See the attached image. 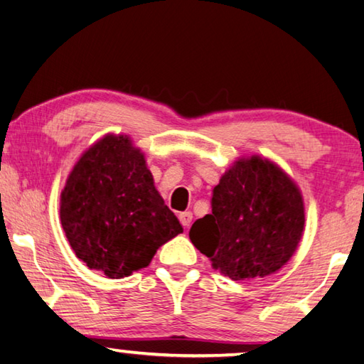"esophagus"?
I'll return each instance as SVG.
<instances>
[{
  "instance_id": "esophagus-1",
  "label": "esophagus",
  "mask_w": 364,
  "mask_h": 364,
  "mask_svg": "<svg viewBox=\"0 0 364 364\" xmlns=\"http://www.w3.org/2000/svg\"><path fill=\"white\" fill-rule=\"evenodd\" d=\"M178 218H180V221L184 228H189L191 223H193V213H191V211H183Z\"/></svg>"
}]
</instances>
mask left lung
<instances>
[{"instance_id": "left-lung-1", "label": "left lung", "mask_w": 364, "mask_h": 364, "mask_svg": "<svg viewBox=\"0 0 364 364\" xmlns=\"http://www.w3.org/2000/svg\"><path fill=\"white\" fill-rule=\"evenodd\" d=\"M304 223V199L293 178L255 154L224 171L213 189L211 213L193 224L189 239L223 275L255 280L291 259Z\"/></svg>"}]
</instances>
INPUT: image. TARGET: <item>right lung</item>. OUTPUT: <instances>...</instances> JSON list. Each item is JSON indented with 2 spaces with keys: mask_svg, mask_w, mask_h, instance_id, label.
I'll return each instance as SVG.
<instances>
[{
  "mask_svg": "<svg viewBox=\"0 0 364 364\" xmlns=\"http://www.w3.org/2000/svg\"><path fill=\"white\" fill-rule=\"evenodd\" d=\"M60 221L79 259L108 279L149 266L183 232L129 135L107 134L85 149L60 194Z\"/></svg>",
  "mask_w": 364,
  "mask_h": 364,
  "instance_id": "obj_1",
  "label": "right lung"
}]
</instances>
